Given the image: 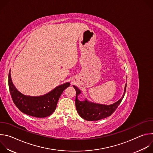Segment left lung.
Masks as SVG:
<instances>
[{
	"label": "left lung",
	"mask_w": 153,
	"mask_h": 153,
	"mask_svg": "<svg viewBox=\"0 0 153 153\" xmlns=\"http://www.w3.org/2000/svg\"><path fill=\"white\" fill-rule=\"evenodd\" d=\"M73 87L76 92L75 103L77 113L80 116L85 120L88 121H94L110 116L114 112L125 96L126 83L125 84L124 93L121 99L111 105L96 103L90 102L86 99H85V100L80 101L78 99V96L82 93L81 91L76 86L73 85Z\"/></svg>",
	"instance_id": "left-lung-1"
}]
</instances>
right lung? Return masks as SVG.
<instances>
[{
	"label": "right lung",
	"mask_w": 153,
	"mask_h": 153,
	"mask_svg": "<svg viewBox=\"0 0 153 153\" xmlns=\"http://www.w3.org/2000/svg\"><path fill=\"white\" fill-rule=\"evenodd\" d=\"M8 85L13 101L21 112L33 117L42 118L53 114L60 95L70 86V83L67 82L57 86L50 92L42 96H26L16 89L12 82L10 71Z\"/></svg>",
	"instance_id": "add662e5"
}]
</instances>
